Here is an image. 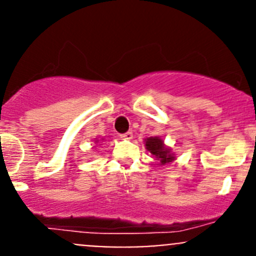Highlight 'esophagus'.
Returning a JSON list of instances; mask_svg holds the SVG:
<instances>
[{"label":"esophagus","mask_w":256,"mask_h":256,"mask_svg":"<svg viewBox=\"0 0 256 256\" xmlns=\"http://www.w3.org/2000/svg\"><path fill=\"white\" fill-rule=\"evenodd\" d=\"M120 138H122V140H131V138H134V134L131 132V131H128V132L122 134V135H120Z\"/></svg>","instance_id":"34e87169"}]
</instances>
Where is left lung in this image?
<instances>
[{
  "label": "left lung",
  "mask_w": 256,
  "mask_h": 256,
  "mask_svg": "<svg viewBox=\"0 0 256 256\" xmlns=\"http://www.w3.org/2000/svg\"><path fill=\"white\" fill-rule=\"evenodd\" d=\"M144 147L152 156L156 157V160L160 161L161 164H167L176 160L174 152L172 151L171 147L166 146L164 141L158 136L144 138Z\"/></svg>",
  "instance_id": "obj_1"
}]
</instances>
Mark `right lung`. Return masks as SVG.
I'll return each instance as SVG.
<instances>
[{
    "label": "right lung",
    "mask_w": 256,
    "mask_h": 256,
    "mask_svg": "<svg viewBox=\"0 0 256 256\" xmlns=\"http://www.w3.org/2000/svg\"><path fill=\"white\" fill-rule=\"evenodd\" d=\"M102 140H104V138H102ZM98 142H99V140H98V138H96V140H95V144H98Z\"/></svg>",
    "instance_id": "add662e5"
}]
</instances>
